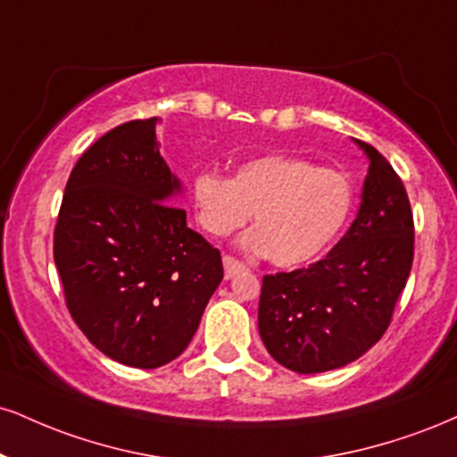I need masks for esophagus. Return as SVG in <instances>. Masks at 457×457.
Here are the masks:
<instances>
[{"instance_id":"esophagus-1","label":"esophagus","mask_w":457,"mask_h":457,"mask_svg":"<svg viewBox=\"0 0 457 457\" xmlns=\"http://www.w3.org/2000/svg\"><path fill=\"white\" fill-rule=\"evenodd\" d=\"M223 268H225V278H232L238 272L246 270V266L240 260H236L232 255H223Z\"/></svg>"}]
</instances>
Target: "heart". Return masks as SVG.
Returning <instances> with one entry per match:
<instances>
[{"label":"heart","mask_w":457,"mask_h":457,"mask_svg":"<svg viewBox=\"0 0 457 457\" xmlns=\"http://www.w3.org/2000/svg\"><path fill=\"white\" fill-rule=\"evenodd\" d=\"M197 221L228 236L255 212L243 238L249 251L295 268L321 255L347 225L353 191L347 176L291 155H260L236 168L234 179L206 170L191 183Z\"/></svg>","instance_id":"heart-1"}]
</instances>
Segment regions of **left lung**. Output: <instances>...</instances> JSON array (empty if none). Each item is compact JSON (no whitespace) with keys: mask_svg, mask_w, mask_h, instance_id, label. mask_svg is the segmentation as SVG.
<instances>
[{"mask_svg":"<svg viewBox=\"0 0 457 457\" xmlns=\"http://www.w3.org/2000/svg\"><path fill=\"white\" fill-rule=\"evenodd\" d=\"M355 142L370 166L347 234L323 260L262 283L260 337L278 364L300 375L347 366L378 343L413 266L403 180L375 146Z\"/></svg>","mask_w":457,"mask_h":457,"instance_id":"obj_1","label":"left lung"}]
</instances>
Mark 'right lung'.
<instances>
[{"label":"right lung","mask_w":457,"mask_h":457,"mask_svg":"<svg viewBox=\"0 0 457 457\" xmlns=\"http://www.w3.org/2000/svg\"><path fill=\"white\" fill-rule=\"evenodd\" d=\"M159 119L129 120L87 148L71 170L54 263L65 304L114 361L159 368L194 338L223 278L221 253L187 228L183 185L159 155Z\"/></svg>","instance_id":"obj_1"}]
</instances>
